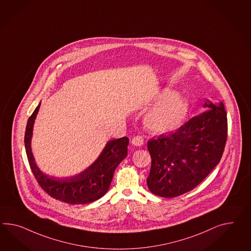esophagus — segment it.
I'll list each match as a JSON object with an SVG mask.
<instances>
[{"label":"esophagus","mask_w":251,"mask_h":251,"mask_svg":"<svg viewBox=\"0 0 251 251\" xmlns=\"http://www.w3.org/2000/svg\"><path fill=\"white\" fill-rule=\"evenodd\" d=\"M132 145H134L135 147H140L144 143V138L142 137L141 135H136L133 139H132Z\"/></svg>","instance_id":"obj_1"}]
</instances>
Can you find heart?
I'll return each instance as SVG.
<instances>
[{
    "instance_id": "obj_1",
    "label": "heart",
    "mask_w": 251,
    "mask_h": 251,
    "mask_svg": "<svg viewBox=\"0 0 251 251\" xmlns=\"http://www.w3.org/2000/svg\"><path fill=\"white\" fill-rule=\"evenodd\" d=\"M164 98L144 116L145 126L154 134H166L178 128L189 112L187 101L176 92H165Z\"/></svg>"
}]
</instances>
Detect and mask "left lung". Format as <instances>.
<instances>
[{"instance_id":"8db88e82","label":"left lung","mask_w":251,"mask_h":251,"mask_svg":"<svg viewBox=\"0 0 251 251\" xmlns=\"http://www.w3.org/2000/svg\"><path fill=\"white\" fill-rule=\"evenodd\" d=\"M208 109L169 134L148 142L152 158L147 183L152 193L175 198L192 190L219 163L227 136L222 102L203 104Z\"/></svg>"}]
</instances>
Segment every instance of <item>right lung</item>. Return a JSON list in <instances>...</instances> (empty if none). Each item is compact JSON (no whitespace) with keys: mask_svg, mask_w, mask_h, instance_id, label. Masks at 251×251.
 Segmentation results:
<instances>
[{"mask_svg":"<svg viewBox=\"0 0 251 251\" xmlns=\"http://www.w3.org/2000/svg\"><path fill=\"white\" fill-rule=\"evenodd\" d=\"M40 105L41 103L29 117L25 135L27 158L39 185L51 198L68 204H87L99 200L108 191L116 167L127 155L128 138L109 140L97 160L78 175L61 178L50 176L39 169L31 148L33 124Z\"/></svg>","mask_w":251,"mask_h":251,"instance_id":"obj_1","label":"right lung"}]
</instances>
